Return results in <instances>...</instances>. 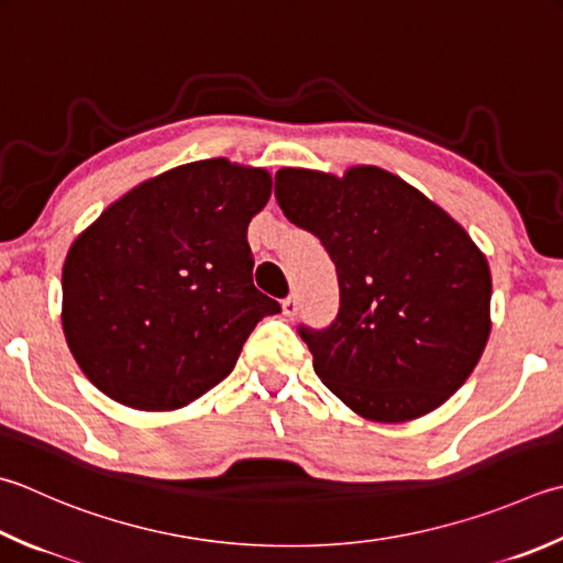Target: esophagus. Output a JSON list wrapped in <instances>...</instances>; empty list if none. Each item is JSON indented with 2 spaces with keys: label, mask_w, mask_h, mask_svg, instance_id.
Wrapping results in <instances>:
<instances>
[{
  "label": "esophagus",
  "mask_w": 563,
  "mask_h": 563,
  "mask_svg": "<svg viewBox=\"0 0 563 563\" xmlns=\"http://www.w3.org/2000/svg\"><path fill=\"white\" fill-rule=\"evenodd\" d=\"M283 314H285V317H295V314H297V300H295V295L285 297V300H283Z\"/></svg>",
  "instance_id": "obj_1"
}]
</instances>
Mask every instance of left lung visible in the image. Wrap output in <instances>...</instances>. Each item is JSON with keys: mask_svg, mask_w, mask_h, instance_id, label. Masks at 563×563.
Here are the masks:
<instances>
[{"mask_svg": "<svg viewBox=\"0 0 563 563\" xmlns=\"http://www.w3.org/2000/svg\"><path fill=\"white\" fill-rule=\"evenodd\" d=\"M275 200L336 266V319L300 327L327 388L373 422L444 405L490 334V268L466 229L376 165L344 178L280 168Z\"/></svg>", "mask_w": 563, "mask_h": 563, "instance_id": "obj_1", "label": "left lung"}]
</instances>
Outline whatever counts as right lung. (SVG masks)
Wrapping results in <instances>:
<instances>
[{
    "mask_svg": "<svg viewBox=\"0 0 563 563\" xmlns=\"http://www.w3.org/2000/svg\"><path fill=\"white\" fill-rule=\"evenodd\" d=\"M271 175L195 161L136 185L73 241L63 266V332L77 366L134 410H178L236 366L280 305L251 280V217Z\"/></svg>",
    "mask_w": 563,
    "mask_h": 563,
    "instance_id": "right-lung-1",
    "label": "right lung"
}]
</instances>
